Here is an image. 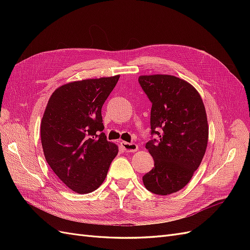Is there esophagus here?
<instances>
[{"mask_svg":"<svg viewBox=\"0 0 250 250\" xmlns=\"http://www.w3.org/2000/svg\"><path fill=\"white\" fill-rule=\"evenodd\" d=\"M121 147H122L126 152H134V151H137L139 149V146L137 144L134 143H127L122 141L121 142Z\"/></svg>","mask_w":250,"mask_h":250,"instance_id":"obj_1","label":"esophagus"}]
</instances>
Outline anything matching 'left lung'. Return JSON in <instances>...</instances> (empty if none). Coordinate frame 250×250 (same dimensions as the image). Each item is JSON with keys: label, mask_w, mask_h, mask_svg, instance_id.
<instances>
[{"label": "left lung", "mask_w": 250, "mask_h": 250, "mask_svg": "<svg viewBox=\"0 0 250 250\" xmlns=\"http://www.w3.org/2000/svg\"><path fill=\"white\" fill-rule=\"evenodd\" d=\"M139 82L152 103L151 140L146 149L154 167L143 176L148 191L157 195L185 188L200 166L208 141L207 111L192 84L172 75H142Z\"/></svg>", "instance_id": "obj_1"}]
</instances>
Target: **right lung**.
<instances>
[{
  "label": "right lung",
  "mask_w": 250,
  "mask_h": 250,
  "mask_svg": "<svg viewBox=\"0 0 250 250\" xmlns=\"http://www.w3.org/2000/svg\"><path fill=\"white\" fill-rule=\"evenodd\" d=\"M120 75L73 81L54 90L44 109L41 138L44 157L57 177L78 194L97 190L119 152L108 142L101 109Z\"/></svg>",
  "instance_id": "add662e5"
}]
</instances>
